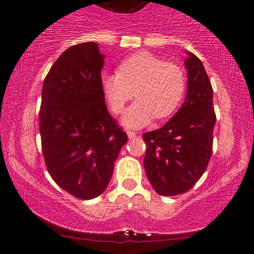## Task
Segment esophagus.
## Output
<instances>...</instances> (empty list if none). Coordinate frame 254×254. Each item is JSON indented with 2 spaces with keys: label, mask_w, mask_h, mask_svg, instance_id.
Here are the masks:
<instances>
[{
  "label": "esophagus",
  "mask_w": 254,
  "mask_h": 254,
  "mask_svg": "<svg viewBox=\"0 0 254 254\" xmlns=\"http://www.w3.org/2000/svg\"><path fill=\"white\" fill-rule=\"evenodd\" d=\"M127 133V137H129L130 139H132V138H136L137 137V132H134V131L129 130Z\"/></svg>",
  "instance_id": "34e87169"
}]
</instances>
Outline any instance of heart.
Wrapping results in <instances>:
<instances>
[{
	"label": "heart",
	"instance_id": "1",
	"mask_svg": "<svg viewBox=\"0 0 254 254\" xmlns=\"http://www.w3.org/2000/svg\"><path fill=\"white\" fill-rule=\"evenodd\" d=\"M102 86L116 114H122L136 95L138 99L127 109L122 122L129 127H140L153 117L162 120L176 111L184 97L186 78L177 64L142 51L124 60L118 72L103 73Z\"/></svg>",
	"mask_w": 254,
	"mask_h": 254
}]
</instances>
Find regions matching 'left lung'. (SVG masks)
Instances as JSON below:
<instances>
[{
  "instance_id": "left-lung-1",
  "label": "left lung",
  "mask_w": 254,
  "mask_h": 254,
  "mask_svg": "<svg viewBox=\"0 0 254 254\" xmlns=\"http://www.w3.org/2000/svg\"><path fill=\"white\" fill-rule=\"evenodd\" d=\"M188 94L177 114L164 127L143 134L144 168L160 195L191 190L206 170L213 146L216 112L213 90L203 63L189 53Z\"/></svg>"
}]
</instances>
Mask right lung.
I'll return each instance as SVG.
<instances>
[{
  "instance_id": "right-lung-1",
  "label": "right lung",
  "mask_w": 254,
  "mask_h": 254,
  "mask_svg": "<svg viewBox=\"0 0 254 254\" xmlns=\"http://www.w3.org/2000/svg\"><path fill=\"white\" fill-rule=\"evenodd\" d=\"M103 63L95 42L68 48L44 79L38 114L48 172L64 191L85 200L103 193L127 142L105 105Z\"/></svg>"
}]
</instances>
